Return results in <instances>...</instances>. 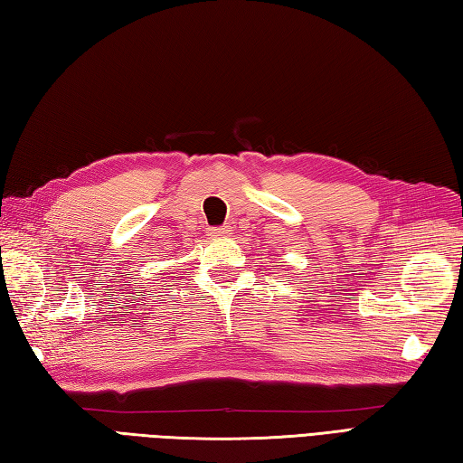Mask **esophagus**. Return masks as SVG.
Here are the masks:
<instances>
[{
    "label": "esophagus",
    "mask_w": 463,
    "mask_h": 463,
    "mask_svg": "<svg viewBox=\"0 0 463 463\" xmlns=\"http://www.w3.org/2000/svg\"><path fill=\"white\" fill-rule=\"evenodd\" d=\"M207 232H210V235H228L232 228L230 225H220V228H210Z\"/></svg>",
    "instance_id": "obj_1"
}]
</instances>
